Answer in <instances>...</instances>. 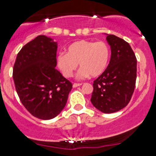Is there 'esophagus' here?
Returning a JSON list of instances; mask_svg holds the SVG:
<instances>
[{
	"label": "esophagus",
	"mask_w": 156,
	"mask_h": 156,
	"mask_svg": "<svg viewBox=\"0 0 156 156\" xmlns=\"http://www.w3.org/2000/svg\"><path fill=\"white\" fill-rule=\"evenodd\" d=\"M81 83H74L73 84V87H77L78 86H81Z\"/></svg>",
	"instance_id": "obj_1"
}]
</instances>
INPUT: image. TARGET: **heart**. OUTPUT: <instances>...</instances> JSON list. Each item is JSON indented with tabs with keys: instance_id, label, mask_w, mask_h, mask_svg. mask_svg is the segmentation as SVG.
Here are the masks:
<instances>
[{
	"instance_id": "b5f03b06",
	"label": "heart",
	"mask_w": 156,
	"mask_h": 156,
	"mask_svg": "<svg viewBox=\"0 0 156 156\" xmlns=\"http://www.w3.org/2000/svg\"><path fill=\"white\" fill-rule=\"evenodd\" d=\"M110 48L103 41H92L80 40L69 45L67 53H60L56 57V64L62 75L70 78L79 63L80 78L98 77L107 68L110 59Z\"/></svg>"
}]
</instances>
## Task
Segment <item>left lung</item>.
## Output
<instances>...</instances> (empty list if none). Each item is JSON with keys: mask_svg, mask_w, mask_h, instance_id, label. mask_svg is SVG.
<instances>
[{"mask_svg": "<svg viewBox=\"0 0 156 156\" xmlns=\"http://www.w3.org/2000/svg\"><path fill=\"white\" fill-rule=\"evenodd\" d=\"M111 59L105 72L94 81L90 101L98 110L113 113L125 108L133 94L136 58L130 44L114 34L106 37Z\"/></svg>", "mask_w": 156, "mask_h": 156, "instance_id": "1", "label": "left lung"}]
</instances>
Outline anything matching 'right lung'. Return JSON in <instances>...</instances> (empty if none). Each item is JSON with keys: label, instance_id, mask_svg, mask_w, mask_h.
Listing matches in <instances>:
<instances>
[{"label": "right lung", "instance_id": "add662e5", "mask_svg": "<svg viewBox=\"0 0 156 156\" xmlns=\"http://www.w3.org/2000/svg\"><path fill=\"white\" fill-rule=\"evenodd\" d=\"M57 44L39 35L17 54L12 69L16 90L25 108L37 119L48 120L60 113L66 104L72 82L56 66Z\"/></svg>", "mask_w": 156, "mask_h": 156}]
</instances>
